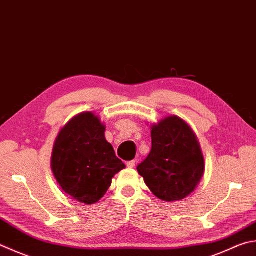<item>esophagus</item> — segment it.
Segmentation results:
<instances>
[{"label":"esophagus","mask_w":256,"mask_h":256,"mask_svg":"<svg viewBox=\"0 0 256 256\" xmlns=\"http://www.w3.org/2000/svg\"><path fill=\"white\" fill-rule=\"evenodd\" d=\"M134 166H136V162H134V160H132V162H127V167L130 168V170H132V168H134Z\"/></svg>","instance_id":"obj_1"}]
</instances>
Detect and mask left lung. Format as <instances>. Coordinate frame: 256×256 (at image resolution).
Here are the masks:
<instances>
[{"instance_id": "8db88e82", "label": "left lung", "mask_w": 256, "mask_h": 256, "mask_svg": "<svg viewBox=\"0 0 256 256\" xmlns=\"http://www.w3.org/2000/svg\"><path fill=\"white\" fill-rule=\"evenodd\" d=\"M150 129L152 150L138 165L139 175L159 200H184L204 175L205 160L198 138L178 116L164 118Z\"/></svg>"}]
</instances>
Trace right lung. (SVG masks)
Masks as SVG:
<instances>
[{"instance_id":"1","label":"right lung","mask_w":256,"mask_h":256,"mask_svg":"<svg viewBox=\"0 0 256 256\" xmlns=\"http://www.w3.org/2000/svg\"><path fill=\"white\" fill-rule=\"evenodd\" d=\"M106 126L94 112L74 116L58 134L51 170L62 190L79 203L96 204L126 165L104 137Z\"/></svg>"}]
</instances>
